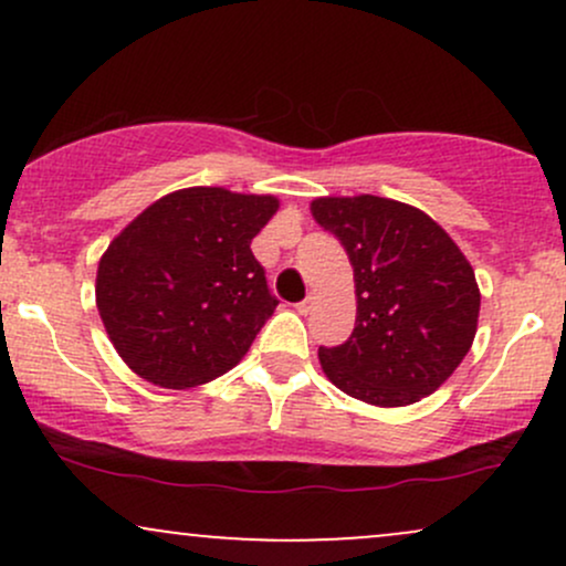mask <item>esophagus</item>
I'll use <instances>...</instances> for the list:
<instances>
[{
  "mask_svg": "<svg viewBox=\"0 0 566 566\" xmlns=\"http://www.w3.org/2000/svg\"><path fill=\"white\" fill-rule=\"evenodd\" d=\"M314 303H316V297L314 295H308V297H305V301H301V303H297V314H308V311L311 308H314Z\"/></svg>",
  "mask_w": 566,
  "mask_h": 566,
  "instance_id": "esophagus-1",
  "label": "esophagus"
}]
</instances>
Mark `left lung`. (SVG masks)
<instances>
[{"instance_id":"1","label":"left lung","mask_w":566,"mask_h":566,"mask_svg":"<svg viewBox=\"0 0 566 566\" xmlns=\"http://www.w3.org/2000/svg\"><path fill=\"white\" fill-rule=\"evenodd\" d=\"M311 216L346 247L356 324L319 348L324 375L354 399L405 407L433 394L469 354L479 322L476 276L437 220L373 197H322Z\"/></svg>"}]
</instances>
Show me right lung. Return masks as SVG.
Returning a JSON list of instances; mask_svg holds the SVG:
<instances>
[{
	"label": "right lung",
	"mask_w": 566,
	"mask_h": 566,
	"mask_svg": "<svg viewBox=\"0 0 566 566\" xmlns=\"http://www.w3.org/2000/svg\"><path fill=\"white\" fill-rule=\"evenodd\" d=\"M279 199L193 186L140 212L97 263L95 303L116 354L161 388L242 361L276 297L250 244Z\"/></svg>",
	"instance_id": "add662e5"
}]
</instances>
